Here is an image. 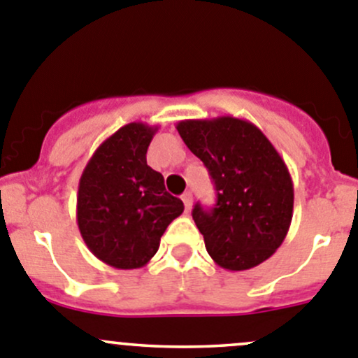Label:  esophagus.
<instances>
[{
  "mask_svg": "<svg viewBox=\"0 0 358 358\" xmlns=\"http://www.w3.org/2000/svg\"><path fill=\"white\" fill-rule=\"evenodd\" d=\"M182 201H183V204H185V211H190V208H192V192L183 194Z\"/></svg>",
  "mask_w": 358,
  "mask_h": 358,
  "instance_id": "obj_1",
  "label": "esophagus"
}]
</instances>
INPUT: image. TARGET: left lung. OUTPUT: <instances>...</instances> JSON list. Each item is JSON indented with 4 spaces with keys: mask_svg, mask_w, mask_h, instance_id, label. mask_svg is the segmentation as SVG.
<instances>
[{
    "mask_svg": "<svg viewBox=\"0 0 358 358\" xmlns=\"http://www.w3.org/2000/svg\"><path fill=\"white\" fill-rule=\"evenodd\" d=\"M176 129L215 182V208L196 204L192 211L209 256L230 272L258 266L291 227L294 189L286 162L246 119H185Z\"/></svg>",
    "mask_w": 358,
    "mask_h": 358,
    "instance_id": "left-lung-1",
    "label": "left lung"
}]
</instances>
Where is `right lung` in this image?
I'll return each mask as SVG.
<instances>
[{
  "instance_id": "right-lung-1",
  "label": "right lung",
  "mask_w": 358,
  "mask_h": 358,
  "mask_svg": "<svg viewBox=\"0 0 358 358\" xmlns=\"http://www.w3.org/2000/svg\"><path fill=\"white\" fill-rule=\"evenodd\" d=\"M157 129L124 124L100 143L79 178V232L90 251L114 268L147 265L164 230L183 213V202L166 192L161 173L147 164Z\"/></svg>"
}]
</instances>
